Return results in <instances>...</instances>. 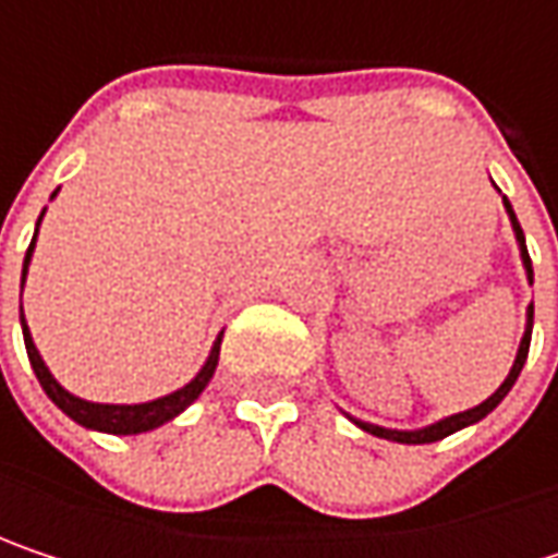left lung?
Wrapping results in <instances>:
<instances>
[{
  "instance_id": "8db88e82",
  "label": "left lung",
  "mask_w": 558,
  "mask_h": 558,
  "mask_svg": "<svg viewBox=\"0 0 558 558\" xmlns=\"http://www.w3.org/2000/svg\"><path fill=\"white\" fill-rule=\"evenodd\" d=\"M504 206H507V213H510V222H513V232H517V242H520V255H523V268H526V278L533 283V262H530V252H526V242H523V229H520V222H517V216H513V209H510V203L504 199ZM530 332H533V306L526 310V332H523V339H520V349H517V359H513V368H510V375L504 378V385L485 403H478V407H472V410H465V413H456V416H446V420H439V423H433V426H426V429H385V426H372V423H362V420H355L365 433H372V436H378V439H390V442H407V446H423V442H436V439H446V436H452L456 429H462V426H472V423H478L482 416H488L498 403H501L504 397H507V390L513 388V381H517V375H520V368H523V362H526V352H530Z\"/></svg>"
}]
</instances>
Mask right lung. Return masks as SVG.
Segmentation results:
<instances>
[{"label":"right lung","instance_id":"right-lung-1","mask_svg":"<svg viewBox=\"0 0 558 558\" xmlns=\"http://www.w3.org/2000/svg\"><path fill=\"white\" fill-rule=\"evenodd\" d=\"M35 235H38V232H35ZM32 248H35V239H32L28 255H25L22 283H25V275H28ZM22 332H25L28 362H32V368H35V375H38L45 393L54 400L57 407H60L70 420H76L80 426H89V429H99V433H116V436L148 433V429H155V426L173 420L180 410H186V407L203 393V388L209 385V378H213V372H216V362H219V342H222V336H219L216 345H213V352H209V359H206V365H203V372H199L186 388L173 390L168 397H158V400H151V403H89V400H80V397H73L70 390H63L57 385L54 375L48 372V365L41 362V355H38V349H35V342H32V332H28V326H25V316H22Z\"/></svg>","mask_w":558,"mask_h":558}]
</instances>
